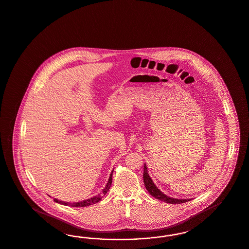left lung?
<instances>
[{"mask_svg": "<svg viewBox=\"0 0 249 249\" xmlns=\"http://www.w3.org/2000/svg\"><path fill=\"white\" fill-rule=\"evenodd\" d=\"M142 177H143L144 186L146 187V190L149 192L150 195L152 196H154L155 198L164 201L166 203H169V204H181V203H186V202L191 200V199L171 198V197L167 196L166 195H164L160 190L158 189V187L155 185V183L150 178L149 174L147 172V168H146L145 165H144V169H143V176Z\"/></svg>", "mask_w": 249, "mask_h": 249, "instance_id": "left-lung-1", "label": "left lung"}]
</instances>
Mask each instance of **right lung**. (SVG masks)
I'll return each mask as SVG.
<instances>
[{
  "label": "right lung",
  "instance_id": "right-lung-1",
  "mask_svg": "<svg viewBox=\"0 0 249 249\" xmlns=\"http://www.w3.org/2000/svg\"><path fill=\"white\" fill-rule=\"evenodd\" d=\"M113 171H114V170H113ZM113 171H112L111 174H110L109 179H108V182H107V186L104 188L103 192H102L101 194H99L98 196H93V197H91V198L87 199V200H84V201H81V202H77V203H66V202L59 201V200H57V199L55 198L53 199V201L56 202V203L62 204V205H65V206H70V207H75V208H81V207L83 208V207L90 206V205H92V204H96V203H98L99 201H101L103 196H105V195L108 192V190L110 189L111 183H112V173H113Z\"/></svg>",
  "mask_w": 249,
  "mask_h": 249
}]
</instances>
